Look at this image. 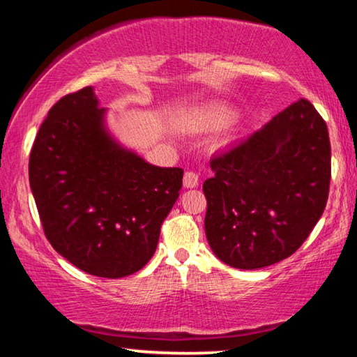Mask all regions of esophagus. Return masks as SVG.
<instances>
[{"label": "esophagus", "mask_w": 357, "mask_h": 357, "mask_svg": "<svg viewBox=\"0 0 357 357\" xmlns=\"http://www.w3.org/2000/svg\"><path fill=\"white\" fill-rule=\"evenodd\" d=\"M198 181H200V176L195 172H185L184 173V187L187 189H192V187L198 185Z\"/></svg>", "instance_id": "esophagus-1"}]
</instances>
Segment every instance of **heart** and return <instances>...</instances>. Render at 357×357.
<instances>
[{"label": "heart", "instance_id": "heart-1", "mask_svg": "<svg viewBox=\"0 0 357 357\" xmlns=\"http://www.w3.org/2000/svg\"><path fill=\"white\" fill-rule=\"evenodd\" d=\"M228 119V113L223 112V110H215L213 113L208 114L206 118V123L211 124V126H217V124H222L225 123V121Z\"/></svg>", "mask_w": 357, "mask_h": 357}]
</instances>
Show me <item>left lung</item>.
<instances>
[{
  "label": "left lung",
  "mask_w": 357,
  "mask_h": 357,
  "mask_svg": "<svg viewBox=\"0 0 357 357\" xmlns=\"http://www.w3.org/2000/svg\"><path fill=\"white\" fill-rule=\"evenodd\" d=\"M203 192L211 249L238 269L266 268L299 249L329 197L326 121L299 99L263 129L211 159Z\"/></svg>",
  "instance_id": "obj_1"
}]
</instances>
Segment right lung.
<instances>
[{
  "label": "right lung",
  "instance_id": "1",
  "mask_svg": "<svg viewBox=\"0 0 357 357\" xmlns=\"http://www.w3.org/2000/svg\"><path fill=\"white\" fill-rule=\"evenodd\" d=\"M102 114L91 86L59 99L34 138L29 185L53 249L84 273L118 279L154 255L184 170L119 148Z\"/></svg>",
  "mask_w": 357,
  "mask_h": 357
}]
</instances>
